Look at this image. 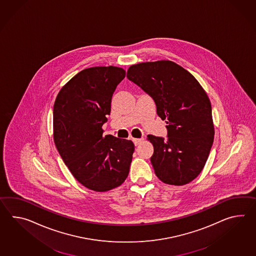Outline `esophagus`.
Listing matches in <instances>:
<instances>
[{"mask_svg":"<svg viewBox=\"0 0 256 256\" xmlns=\"http://www.w3.org/2000/svg\"><path fill=\"white\" fill-rule=\"evenodd\" d=\"M142 142H143V138H133V142H134V144L136 146L138 145V144H140Z\"/></svg>","mask_w":256,"mask_h":256,"instance_id":"obj_1","label":"esophagus"}]
</instances>
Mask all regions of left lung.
I'll list each match as a JSON object with an SVG mask.
<instances>
[{"mask_svg": "<svg viewBox=\"0 0 256 256\" xmlns=\"http://www.w3.org/2000/svg\"><path fill=\"white\" fill-rule=\"evenodd\" d=\"M126 77L152 97L157 114L168 124L166 140L148 135L155 174L174 186L193 181L203 170L214 140L206 92L192 74L170 60L132 65Z\"/></svg>", "mask_w": 256, "mask_h": 256, "instance_id": "left-lung-1", "label": "left lung"}]
</instances>
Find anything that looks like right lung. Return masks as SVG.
<instances>
[{
    "instance_id": "obj_1",
    "label": "right lung",
    "mask_w": 256,
    "mask_h": 256,
    "mask_svg": "<svg viewBox=\"0 0 256 256\" xmlns=\"http://www.w3.org/2000/svg\"><path fill=\"white\" fill-rule=\"evenodd\" d=\"M125 70L114 66L80 72L58 94L53 108V138L64 164L84 186L106 192L128 176L133 142L102 136L111 100Z\"/></svg>"
}]
</instances>
